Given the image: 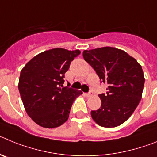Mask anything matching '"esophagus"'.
Here are the masks:
<instances>
[{"instance_id": "esophagus-1", "label": "esophagus", "mask_w": 157, "mask_h": 157, "mask_svg": "<svg viewBox=\"0 0 157 157\" xmlns=\"http://www.w3.org/2000/svg\"><path fill=\"white\" fill-rule=\"evenodd\" d=\"M86 97H91L93 95V93L92 92H90V93H87V94H85Z\"/></svg>"}]
</instances>
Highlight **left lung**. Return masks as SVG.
I'll use <instances>...</instances> for the list:
<instances>
[{
	"instance_id": "1",
	"label": "left lung",
	"mask_w": 157,
	"mask_h": 157,
	"mask_svg": "<svg viewBox=\"0 0 157 157\" xmlns=\"http://www.w3.org/2000/svg\"><path fill=\"white\" fill-rule=\"evenodd\" d=\"M82 56L108 85L99 94L101 106L91 111L93 120L103 127H116L127 121L139 104L145 77L141 66L125 51L102 47L83 51Z\"/></svg>"
}]
</instances>
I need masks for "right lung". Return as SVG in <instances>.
<instances>
[{"label": "right lung", "instance_id": "right-lung-1", "mask_svg": "<svg viewBox=\"0 0 157 157\" xmlns=\"http://www.w3.org/2000/svg\"><path fill=\"white\" fill-rule=\"evenodd\" d=\"M81 53L62 48L46 50L32 58L21 70L19 90L25 110L32 120L45 128L61 126L81 90L63 87L71 62Z\"/></svg>", "mask_w": 157, "mask_h": 157}]
</instances>
